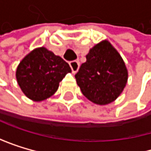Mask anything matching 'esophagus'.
Segmentation results:
<instances>
[{"label":"esophagus","instance_id":"esophagus-1","mask_svg":"<svg viewBox=\"0 0 151 151\" xmlns=\"http://www.w3.org/2000/svg\"><path fill=\"white\" fill-rule=\"evenodd\" d=\"M70 66L71 68V70L73 73H76L80 68V62L78 60H72L70 62Z\"/></svg>","mask_w":151,"mask_h":151}]
</instances>
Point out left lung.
Instances as JSON below:
<instances>
[{"instance_id":"obj_1","label":"left lung","mask_w":151,"mask_h":151,"mask_svg":"<svg viewBox=\"0 0 151 151\" xmlns=\"http://www.w3.org/2000/svg\"><path fill=\"white\" fill-rule=\"evenodd\" d=\"M75 75L82 94L98 105H106L123 91L128 81L125 63L108 40L96 44Z\"/></svg>"}]
</instances>
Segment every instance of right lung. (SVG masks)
I'll return each instance as SVG.
<instances>
[{"mask_svg":"<svg viewBox=\"0 0 151 151\" xmlns=\"http://www.w3.org/2000/svg\"><path fill=\"white\" fill-rule=\"evenodd\" d=\"M68 63L44 47L33 50L17 67L16 79L22 92L34 101L52 96L59 83L70 72Z\"/></svg>","mask_w":151,"mask_h":151,"instance_id":"obj_1","label":"right lung"}]
</instances>
